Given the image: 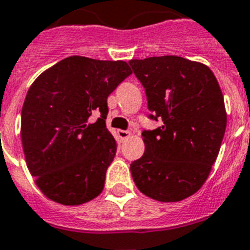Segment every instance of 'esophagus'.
<instances>
[{
	"label": "esophagus",
	"mask_w": 250,
	"mask_h": 250,
	"mask_svg": "<svg viewBox=\"0 0 250 250\" xmlns=\"http://www.w3.org/2000/svg\"><path fill=\"white\" fill-rule=\"evenodd\" d=\"M118 136L121 140H125V138H128L129 136H131V132L129 131H123V129H119L118 131Z\"/></svg>",
	"instance_id": "1"
}]
</instances>
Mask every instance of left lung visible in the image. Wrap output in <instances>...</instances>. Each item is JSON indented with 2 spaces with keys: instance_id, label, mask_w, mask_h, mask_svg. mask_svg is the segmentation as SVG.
Returning <instances> with one entry per match:
<instances>
[{
  "instance_id": "obj_1",
  "label": "left lung",
  "mask_w": 250,
  "mask_h": 250,
  "mask_svg": "<svg viewBox=\"0 0 250 250\" xmlns=\"http://www.w3.org/2000/svg\"><path fill=\"white\" fill-rule=\"evenodd\" d=\"M146 89L151 118L161 127L143 131L145 153L131 164L143 195L176 203L209 177L227 128L224 97L209 66L176 55L129 62Z\"/></svg>"
}]
</instances>
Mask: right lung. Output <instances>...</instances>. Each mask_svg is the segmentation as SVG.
Listing matches in <instances>:
<instances>
[{"label": "right lung", "instance_id": "1", "mask_svg": "<svg viewBox=\"0 0 250 250\" xmlns=\"http://www.w3.org/2000/svg\"><path fill=\"white\" fill-rule=\"evenodd\" d=\"M123 60L69 56L35 79L21 110L27 168L41 192L65 206L103 191L117 143L105 127L108 95L131 75ZM93 112L101 117L94 124Z\"/></svg>", "mask_w": 250, "mask_h": 250}]
</instances>
